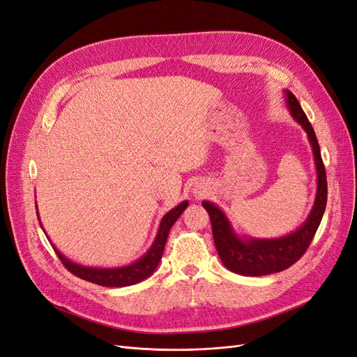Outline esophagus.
<instances>
[{
	"label": "esophagus",
	"instance_id": "1",
	"mask_svg": "<svg viewBox=\"0 0 357 357\" xmlns=\"http://www.w3.org/2000/svg\"><path fill=\"white\" fill-rule=\"evenodd\" d=\"M204 192H205V189H202L201 186H197L195 189H193V193H195V195H197V197H201Z\"/></svg>",
	"mask_w": 357,
	"mask_h": 357
}]
</instances>
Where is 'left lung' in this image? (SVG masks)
Returning <instances> with one entry per match:
<instances>
[{
    "label": "left lung",
    "instance_id": "1",
    "mask_svg": "<svg viewBox=\"0 0 357 357\" xmlns=\"http://www.w3.org/2000/svg\"><path fill=\"white\" fill-rule=\"evenodd\" d=\"M286 104L291 117L302 126L308 135V142L314 155V164L317 171V192L314 205L308 214L307 220L299 228L280 238H255V236H240L232 228L226 214L210 201H202V207L208 211L213 238L222 264L229 271L247 275L261 277L280 273L283 269L294 265L298 259L307 252L310 243L312 241L319 225L321 222L323 213L326 208L328 199V183L325 165H323L320 147L317 137L311 123L301 109L296 96L290 91H284Z\"/></svg>",
    "mask_w": 357,
    "mask_h": 357
}]
</instances>
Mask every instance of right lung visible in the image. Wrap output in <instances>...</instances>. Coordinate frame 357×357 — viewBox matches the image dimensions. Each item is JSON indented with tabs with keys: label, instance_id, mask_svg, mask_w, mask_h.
Segmentation results:
<instances>
[{
	"label": "right lung",
	"instance_id": "add662e5",
	"mask_svg": "<svg viewBox=\"0 0 357 357\" xmlns=\"http://www.w3.org/2000/svg\"><path fill=\"white\" fill-rule=\"evenodd\" d=\"M188 205H189L188 201H183L177 205V207L169 210L164 215V218H162L158 234L155 236V241L152 245H150L149 250L142 257H139L138 261L129 264V265H125V266L96 268V266H86V265L75 264V262L70 261L68 257L63 256L52 243L50 244L53 245V248H55V252H56L58 257L61 259L63 266H66L68 271L73 273L74 275L86 280V282H91V283L105 286V287L132 286V284L143 282L144 278L150 277L155 273V269L162 259V255H164V248H165V243H167L171 226L176 223V220L180 218L181 213L188 208ZM36 208H37V205H36ZM37 215H38V211H37ZM38 220H40V215H38ZM40 225H41V222H40Z\"/></svg>",
	"mask_w": 357,
	"mask_h": 357
}]
</instances>
